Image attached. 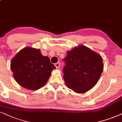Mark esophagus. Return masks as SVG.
Instances as JSON below:
<instances>
[{
	"instance_id": "esophagus-1",
	"label": "esophagus",
	"mask_w": 122,
	"mask_h": 122,
	"mask_svg": "<svg viewBox=\"0 0 122 122\" xmlns=\"http://www.w3.org/2000/svg\"><path fill=\"white\" fill-rule=\"evenodd\" d=\"M55 66H56V67L57 69H59L60 66V64L59 62H57V63H56V64H55Z\"/></svg>"
}]
</instances>
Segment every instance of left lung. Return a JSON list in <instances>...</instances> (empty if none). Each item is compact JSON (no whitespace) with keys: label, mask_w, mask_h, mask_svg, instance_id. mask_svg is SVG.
Here are the masks:
<instances>
[{"label":"left lung","mask_w":122,"mask_h":122,"mask_svg":"<svg viewBox=\"0 0 122 122\" xmlns=\"http://www.w3.org/2000/svg\"><path fill=\"white\" fill-rule=\"evenodd\" d=\"M63 60L66 85L77 93H86L93 88L103 71L102 57L83 45L67 52Z\"/></svg>","instance_id":"left-lung-1"}]
</instances>
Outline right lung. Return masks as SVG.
<instances>
[{"label":"right lung","mask_w":122,"mask_h":122,"mask_svg":"<svg viewBox=\"0 0 122 122\" xmlns=\"http://www.w3.org/2000/svg\"><path fill=\"white\" fill-rule=\"evenodd\" d=\"M11 69L16 81L22 87L36 90L46 84L53 69H56L48 56L40 49L25 48L12 60Z\"/></svg>","instance_id":"right-lung-1"}]
</instances>
